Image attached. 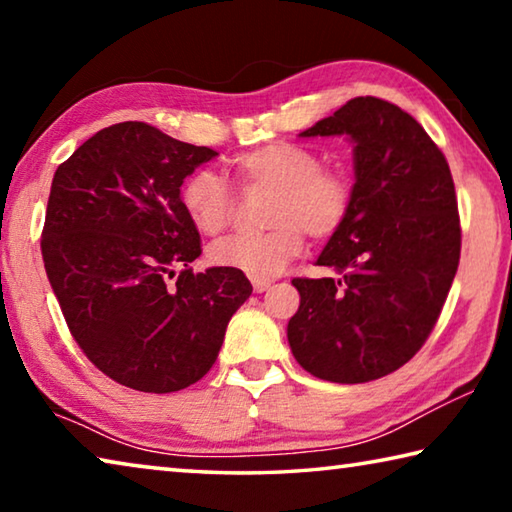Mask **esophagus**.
I'll return each mask as SVG.
<instances>
[{"label": "esophagus", "instance_id": "34e87169", "mask_svg": "<svg viewBox=\"0 0 512 512\" xmlns=\"http://www.w3.org/2000/svg\"><path fill=\"white\" fill-rule=\"evenodd\" d=\"M268 287H271V280H253L255 293H264Z\"/></svg>", "mask_w": 512, "mask_h": 512}]
</instances>
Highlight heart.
I'll return each mask as SVG.
<instances>
[{
    "mask_svg": "<svg viewBox=\"0 0 512 512\" xmlns=\"http://www.w3.org/2000/svg\"><path fill=\"white\" fill-rule=\"evenodd\" d=\"M232 171L246 187H271L266 219L271 228L239 232L210 248V262L232 268L255 280L282 273L305 248V230L311 237H332L348 219L352 187L343 171L320 167L316 151L293 142H268L239 153ZM180 205L187 219L203 235H219L232 216V192L210 169H196L180 187Z\"/></svg>",
    "mask_w": 512,
    "mask_h": 512,
    "instance_id": "b5f03b06",
    "label": "heart"
}]
</instances>
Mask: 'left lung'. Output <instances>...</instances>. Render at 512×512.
I'll return each instance as SVG.
<instances>
[{"label": "left lung", "mask_w": 512, "mask_h": 512, "mask_svg": "<svg viewBox=\"0 0 512 512\" xmlns=\"http://www.w3.org/2000/svg\"><path fill=\"white\" fill-rule=\"evenodd\" d=\"M318 135L354 144L348 219L316 259L341 277L293 280L287 336L314 377L363 384L413 359L443 311L461 259L454 180L427 131L384 99H350L300 133Z\"/></svg>", "instance_id": "left-lung-1"}]
</instances>
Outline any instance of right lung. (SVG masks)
<instances>
[{
    "label": "right lung",
    "mask_w": 512,
    "mask_h": 512,
    "mask_svg": "<svg viewBox=\"0 0 512 512\" xmlns=\"http://www.w3.org/2000/svg\"><path fill=\"white\" fill-rule=\"evenodd\" d=\"M216 155L121 121L83 142L51 180L40 244L49 284L85 357L133 391L196 384L253 293L232 268H189L201 235L180 185Z\"/></svg>",
    "instance_id": "1"
}]
</instances>
